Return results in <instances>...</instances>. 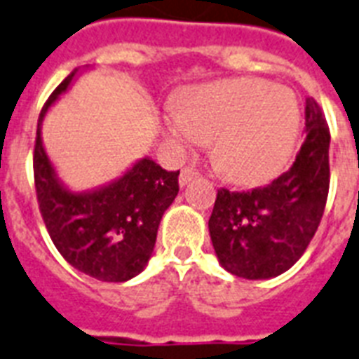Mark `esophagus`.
<instances>
[{
	"instance_id": "34e87169",
	"label": "esophagus",
	"mask_w": 359,
	"mask_h": 359,
	"mask_svg": "<svg viewBox=\"0 0 359 359\" xmlns=\"http://www.w3.org/2000/svg\"><path fill=\"white\" fill-rule=\"evenodd\" d=\"M200 176V174H198L196 170H193V168H183L182 172H180V185H182V187H185V185H187V183H191L193 182V180H196V177Z\"/></svg>"
}]
</instances>
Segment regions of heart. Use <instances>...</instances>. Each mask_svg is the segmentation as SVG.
<instances>
[{
	"label": "heart",
	"instance_id": "1",
	"mask_svg": "<svg viewBox=\"0 0 359 359\" xmlns=\"http://www.w3.org/2000/svg\"><path fill=\"white\" fill-rule=\"evenodd\" d=\"M300 131V105L289 88L237 77L185 90L165 118L166 142L187 154L211 140L215 165L228 180L256 183L282 170Z\"/></svg>",
	"mask_w": 359,
	"mask_h": 359
}]
</instances>
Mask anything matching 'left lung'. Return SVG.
<instances>
[{
    "label": "left lung",
    "mask_w": 359,
    "mask_h": 359,
    "mask_svg": "<svg viewBox=\"0 0 359 359\" xmlns=\"http://www.w3.org/2000/svg\"><path fill=\"white\" fill-rule=\"evenodd\" d=\"M328 150L323 109L306 98V140L293 166L265 187L246 193L220 189L209 217V235L226 271L246 280H269L300 259L325 213Z\"/></svg>",
    "instance_id": "1"
}]
</instances>
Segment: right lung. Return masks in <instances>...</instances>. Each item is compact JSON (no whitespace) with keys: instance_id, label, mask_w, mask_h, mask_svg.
Wrapping results in <instances>:
<instances>
[{"instance_id":"add662e5","label":"right lung","mask_w":359,"mask_h":359,"mask_svg":"<svg viewBox=\"0 0 359 359\" xmlns=\"http://www.w3.org/2000/svg\"><path fill=\"white\" fill-rule=\"evenodd\" d=\"M77 72L53 90L40 111L33 156L39 208L53 245L74 269L100 282H128L150 261L159 222L180 191V170L168 172L142 157L113 182L72 191L46 154L42 122Z\"/></svg>"}]
</instances>
